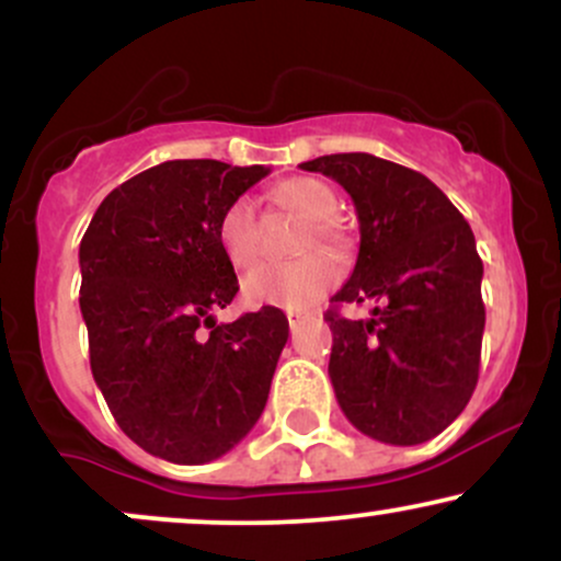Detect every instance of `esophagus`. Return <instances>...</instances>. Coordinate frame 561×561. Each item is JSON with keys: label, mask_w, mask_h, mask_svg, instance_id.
Segmentation results:
<instances>
[{"label": "esophagus", "mask_w": 561, "mask_h": 561, "mask_svg": "<svg viewBox=\"0 0 561 561\" xmlns=\"http://www.w3.org/2000/svg\"><path fill=\"white\" fill-rule=\"evenodd\" d=\"M308 319V311H287V321H289V330H298L302 321Z\"/></svg>", "instance_id": "1"}]
</instances>
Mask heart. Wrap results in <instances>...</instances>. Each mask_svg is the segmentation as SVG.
<instances>
[{"mask_svg": "<svg viewBox=\"0 0 561 561\" xmlns=\"http://www.w3.org/2000/svg\"><path fill=\"white\" fill-rule=\"evenodd\" d=\"M276 208L306 218L300 231L298 250L317 248L319 242L343 248L345 234L334 221L337 195L330 184L313 176H295L276 184L268 192ZM218 244L231 266H250L261 253V221L255 203L250 197H237L218 216ZM337 279V266L324 250H312L285 263H261L250 268L242 279V295L250 306H279V308H308L317 302Z\"/></svg>", "mask_w": 561, "mask_h": 561, "instance_id": "obj_1", "label": "heart"}]
</instances>
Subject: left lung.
Instances as JSON below:
<instances>
[{"instance_id":"8db88e82","label":"left lung","mask_w":561,"mask_h":561,"mask_svg":"<svg viewBox=\"0 0 561 561\" xmlns=\"http://www.w3.org/2000/svg\"><path fill=\"white\" fill-rule=\"evenodd\" d=\"M302 171L343 186L362 229L356 268L324 313L340 409L379 443L430 440L478 385L485 306L472 229L427 176L369 152L308 160ZM366 299L380 302L371 320L336 313L343 301Z\"/></svg>"}]
</instances>
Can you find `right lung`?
Wrapping results in <instances>:
<instances>
[{
    "label": "right lung",
    "instance_id": "1",
    "mask_svg": "<svg viewBox=\"0 0 561 561\" xmlns=\"http://www.w3.org/2000/svg\"><path fill=\"white\" fill-rule=\"evenodd\" d=\"M263 165L165 160L102 199L79 248L81 313L96 388L147 454L205 465L253 430L287 343L274 306L216 324L237 274L218 216Z\"/></svg>",
    "mask_w": 561,
    "mask_h": 561
}]
</instances>
